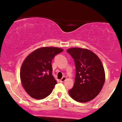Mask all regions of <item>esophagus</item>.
Segmentation results:
<instances>
[{
	"mask_svg": "<svg viewBox=\"0 0 122 122\" xmlns=\"http://www.w3.org/2000/svg\"><path fill=\"white\" fill-rule=\"evenodd\" d=\"M66 80V77L65 76H64V77H62V79H61V80H60V81L62 82H63L65 81Z\"/></svg>",
	"mask_w": 122,
	"mask_h": 122,
	"instance_id": "34e87169",
	"label": "esophagus"
}]
</instances>
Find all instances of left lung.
Masks as SVG:
<instances>
[{
	"label": "left lung",
	"mask_w": 122,
	"mask_h": 122,
	"mask_svg": "<svg viewBox=\"0 0 122 122\" xmlns=\"http://www.w3.org/2000/svg\"><path fill=\"white\" fill-rule=\"evenodd\" d=\"M76 65V77L73 88L68 91L73 100L85 103L99 95L104 85L106 75L99 57L87 49L72 47L66 50Z\"/></svg>",
	"instance_id": "obj_1"
}]
</instances>
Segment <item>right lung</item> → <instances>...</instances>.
<instances>
[{"label": "right lung", "instance_id": "right-lung-1", "mask_svg": "<svg viewBox=\"0 0 122 122\" xmlns=\"http://www.w3.org/2000/svg\"><path fill=\"white\" fill-rule=\"evenodd\" d=\"M63 50L56 47H40L23 61L20 71L21 82L31 97L43 99L51 93L57 82L52 75L51 61Z\"/></svg>", "mask_w": 122, "mask_h": 122}]
</instances>
